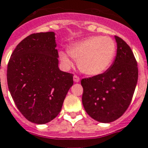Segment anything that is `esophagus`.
<instances>
[{
	"label": "esophagus",
	"mask_w": 148,
	"mask_h": 148,
	"mask_svg": "<svg viewBox=\"0 0 148 148\" xmlns=\"http://www.w3.org/2000/svg\"><path fill=\"white\" fill-rule=\"evenodd\" d=\"M74 82H80V77L77 75H74Z\"/></svg>",
	"instance_id": "1"
}]
</instances>
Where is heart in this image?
I'll return each mask as SVG.
<instances>
[{
	"instance_id": "obj_1",
	"label": "heart",
	"mask_w": 148,
	"mask_h": 148,
	"mask_svg": "<svg viewBox=\"0 0 148 148\" xmlns=\"http://www.w3.org/2000/svg\"><path fill=\"white\" fill-rule=\"evenodd\" d=\"M116 52L113 39L103 36H92L72 45L68 49L71 57L78 60L81 71L88 75H98L110 67ZM60 58L66 65H71L68 56L60 53Z\"/></svg>"
}]
</instances>
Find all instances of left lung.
Returning <instances> with one entry per match:
<instances>
[{
    "mask_svg": "<svg viewBox=\"0 0 148 148\" xmlns=\"http://www.w3.org/2000/svg\"><path fill=\"white\" fill-rule=\"evenodd\" d=\"M117 55L109 70L81 81L86 113L99 122L119 119L132 101L138 80L137 62L127 43L115 36Z\"/></svg>",
    "mask_w": 148,
    "mask_h": 148,
    "instance_id": "obj_1",
    "label": "left lung"
}]
</instances>
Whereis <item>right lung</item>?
<instances>
[{"label": "right lung", "mask_w": 148, "mask_h": 148, "mask_svg": "<svg viewBox=\"0 0 148 148\" xmlns=\"http://www.w3.org/2000/svg\"><path fill=\"white\" fill-rule=\"evenodd\" d=\"M53 32L27 36L11 55L7 82L16 106L28 121L45 124L60 114L74 74L58 66Z\"/></svg>", "instance_id": "1"}]
</instances>
